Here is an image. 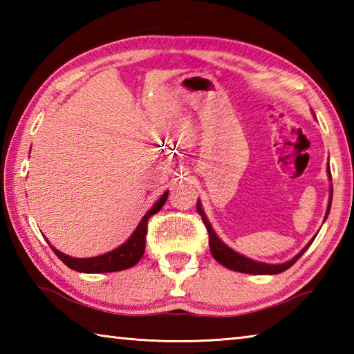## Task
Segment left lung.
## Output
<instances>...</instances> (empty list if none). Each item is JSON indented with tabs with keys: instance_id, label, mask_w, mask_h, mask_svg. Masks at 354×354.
Segmentation results:
<instances>
[{
	"instance_id": "obj_1",
	"label": "left lung",
	"mask_w": 354,
	"mask_h": 354,
	"mask_svg": "<svg viewBox=\"0 0 354 354\" xmlns=\"http://www.w3.org/2000/svg\"><path fill=\"white\" fill-rule=\"evenodd\" d=\"M328 176L331 179V171H329V164H328ZM331 201H333V185H331V190H329V201H328V207H326V214H325V220L328 218V214H329V209H331ZM196 211L201 215L203 221H205L206 225V230L209 232V248H211V253L214 256V259L220 262L221 266L230 268V270H234V272H241V273H250V274H278V273H283L287 268H290L293 263H295L301 254L306 251L310 243L314 242L315 236L310 239L308 242L306 247H304L301 251L297 256H293L290 261L283 262V263H267V262H259V261H254V259H250V257L243 256L241 253H237L232 248L227 247V245L221 241V239L215 234V231L212 230L211 226V221L207 220L205 211H203V206H201V201L198 200L196 201Z\"/></svg>"
}]
</instances>
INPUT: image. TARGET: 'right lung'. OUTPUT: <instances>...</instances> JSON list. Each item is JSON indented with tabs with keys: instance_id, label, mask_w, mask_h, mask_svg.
<instances>
[{
	"instance_id": "right-lung-1",
	"label": "right lung",
	"mask_w": 354,
	"mask_h": 354,
	"mask_svg": "<svg viewBox=\"0 0 354 354\" xmlns=\"http://www.w3.org/2000/svg\"><path fill=\"white\" fill-rule=\"evenodd\" d=\"M169 196V190L164 192L162 196L154 203V205L148 209L147 214L143 215L140 223L137 225L133 234L124 243L120 245L115 250L107 251L104 254L93 256V257H71L68 254H64L62 251L56 250L50 243V247L55 251L56 256L61 259L65 266L70 267L71 270L82 272V273H109V272H120L127 270V268L134 267L137 262L142 259L143 253H145V236H147V223L148 218L153 214L159 212L162 209L164 203Z\"/></svg>"
}]
</instances>
